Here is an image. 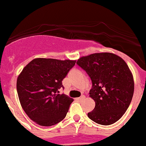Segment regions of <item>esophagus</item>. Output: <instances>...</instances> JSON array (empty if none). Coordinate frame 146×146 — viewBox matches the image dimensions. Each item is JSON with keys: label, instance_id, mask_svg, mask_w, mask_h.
Instances as JSON below:
<instances>
[{"label": "esophagus", "instance_id": "obj_1", "mask_svg": "<svg viewBox=\"0 0 146 146\" xmlns=\"http://www.w3.org/2000/svg\"><path fill=\"white\" fill-rule=\"evenodd\" d=\"M85 98H86V96H84V95H82V96H81V97H79V98H78V100H79L80 102H81V101H83V100H84V99H85Z\"/></svg>", "mask_w": 146, "mask_h": 146}]
</instances>
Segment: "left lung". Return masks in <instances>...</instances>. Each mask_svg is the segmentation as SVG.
<instances>
[{
    "mask_svg": "<svg viewBox=\"0 0 146 146\" xmlns=\"http://www.w3.org/2000/svg\"><path fill=\"white\" fill-rule=\"evenodd\" d=\"M76 63L89 76L92 88L89 96L95 107L88 117L96 123L110 125L127 111L134 93V80L125 61L111 52L83 56Z\"/></svg>",
    "mask_w": 146,
    "mask_h": 146,
    "instance_id": "obj_1",
    "label": "left lung"
}]
</instances>
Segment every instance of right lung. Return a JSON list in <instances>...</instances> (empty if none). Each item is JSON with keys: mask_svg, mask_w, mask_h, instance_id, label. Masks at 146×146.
<instances>
[{"mask_svg": "<svg viewBox=\"0 0 146 146\" xmlns=\"http://www.w3.org/2000/svg\"><path fill=\"white\" fill-rule=\"evenodd\" d=\"M75 64L71 60L35 58L19 75L16 89L20 104L36 124L52 126L65 117L73 99L58 93L63 88L62 81Z\"/></svg>", "mask_w": 146, "mask_h": 146, "instance_id": "obj_1", "label": "right lung"}]
</instances>
